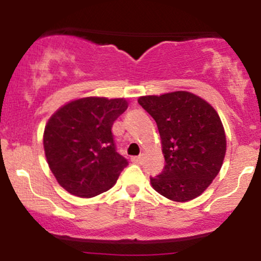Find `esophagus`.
<instances>
[{"label":"esophagus","mask_w":261,"mask_h":261,"mask_svg":"<svg viewBox=\"0 0 261 261\" xmlns=\"http://www.w3.org/2000/svg\"><path fill=\"white\" fill-rule=\"evenodd\" d=\"M142 160H143V157L142 155H136V157H133L131 158V161L134 162V163H141V162H142Z\"/></svg>","instance_id":"esophagus-1"}]
</instances>
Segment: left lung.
<instances>
[{
  "mask_svg": "<svg viewBox=\"0 0 261 261\" xmlns=\"http://www.w3.org/2000/svg\"><path fill=\"white\" fill-rule=\"evenodd\" d=\"M139 104L157 124L166 161L160 175L151 176L152 187L178 202L201 195L226 154V135L216 110L184 91L140 97Z\"/></svg>",
  "mask_w": 261,
  "mask_h": 261,
  "instance_id": "1",
  "label": "left lung"
}]
</instances>
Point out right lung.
Masks as SVG:
<instances>
[{"instance_id": "1", "label": "right lung", "mask_w": 261, "mask_h": 261, "mask_svg": "<svg viewBox=\"0 0 261 261\" xmlns=\"http://www.w3.org/2000/svg\"><path fill=\"white\" fill-rule=\"evenodd\" d=\"M126 108L122 98H82L60 108L47 121L45 155L56 180L68 193L92 197L118 180L128 162L116 152L112 127Z\"/></svg>"}]
</instances>
